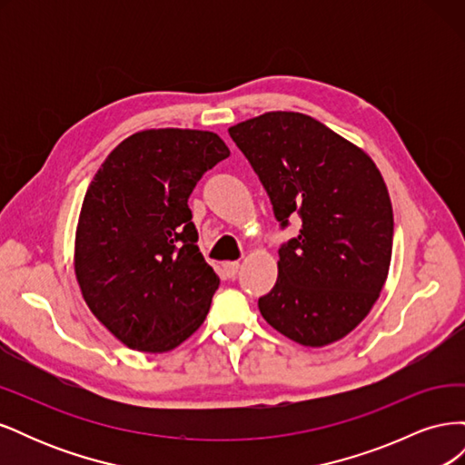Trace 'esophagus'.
I'll use <instances>...</instances> for the list:
<instances>
[{"instance_id": "34e87169", "label": "esophagus", "mask_w": 465, "mask_h": 465, "mask_svg": "<svg viewBox=\"0 0 465 465\" xmlns=\"http://www.w3.org/2000/svg\"><path fill=\"white\" fill-rule=\"evenodd\" d=\"M238 267H241V263H238V262H224L223 263V273L227 275L229 279H232L238 273Z\"/></svg>"}]
</instances>
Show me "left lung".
Returning <instances> with one entry per match:
<instances>
[{
	"mask_svg": "<svg viewBox=\"0 0 465 465\" xmlns=\"http://www.w3.org/2000/svg\"><path fill=\"white\" fill-rule=\"evenodd\" d=\"M229 134L277 221L302 219L299 236L279 250L262 316L306 347L340 341L369 316L388 279L393 213L382 174L361 147L301 112H265Z\"/></svg>",
	"mask_w": 465,
	"mask_h": 465,
	"instance_id": "1",
	"label": "left lung"
}]
</instances>
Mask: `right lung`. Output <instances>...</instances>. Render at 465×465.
Here are the masks:
<instances>
[{
	"label": "right lung",
	"mask_w": 465,
	"mask_h": 465,
	"mask_svg": "<svg viewBox=\"0 0 465 465\" xmlns=\"http://www.w3.org/2000/svg\"><path fill=\"white\" fill-rule=\"evenodd\" d=\"M231 154L213 132L153 128L112 151L83 198L74 267L93 316L125 347L166 353L198 330L221 279L188 198Z\"/></svg>",
	"instance_id": "right-lung-1"
}]
</instances>
